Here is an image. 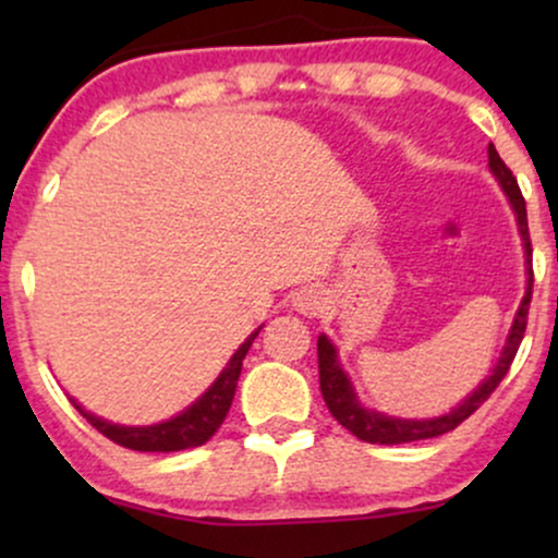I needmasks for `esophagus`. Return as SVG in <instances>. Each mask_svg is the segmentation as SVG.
Masks as SVG:
<instances>
[{
	"mask_svg": "<svg viewBox=\"0 0 558 558\" xmlns=\"http://www.w3.org/2000/svg\"><path fill=\"white\" fill-rule=\"evenodd\" d=\"M293 306H296L301 315H319L325 306L323 291H317V288H304V291H299L296 299H293Z\"/></svg>",
	"mask_w": 558,
	"mask_h": 558,
	"instance_id": "esophagus-1",
	"label": "esophagus"
}]
</instances>
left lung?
<instances>
[{
	"instance_id": "8db88e82",
	"label": "left lung",
	"mask_w": 558,
	"mask_h": 558,
	"mask_svg": "<svg viewBox=\"0 0 558 558\" xmlns=\"http://www.w3.org/2000/svg\"><path fill=\"white\" fill-rule=\"evenodd\" d=\"M488 165L493 175L498 178V183L504 185L506 196H509L511 207H514L517 222H520V233L524 239V252H527V265H530V286L527 293H524L520 312H517L514 325H511L509 341H506L501 356H498L496 369L488 380L480 386L475 393L466 399L462 407H457L453 412H448L446 417L435 420H393L386 417V414H377L364 409L360 401H356L354 390H351L349 380H345L343 369L338 367L336 362V349L325 336H319L317 341V364H319V390H323V399L328 403L330 414L336 417L349 433H354L360 440H367V444H380V446H396V444H412V440H425V438H438L453 427H459L462 422L475 414L485 401L490 399L493 390L498 388V383L504 380L506 373H509L511 362H514L517 349H520L524 328H527V312H530V299H533V243H530V230H527V207H524V196L517 185L514 172L506 168V162L498 157L496 146H488Z\"/></svg>"
}]
</instances>
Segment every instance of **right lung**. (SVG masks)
Instances as JSON below:
<instances>
[{
	"label": "right lung",
	"mask_w": 558,
	"mask_h": 558,
	"mask_svg": "<svg viewBox=\"0 0 558 558\" xmlns=\"http://www.w3.org/2000/svg\"><path fill=\"white\" fill-rule=\"evenodd\" d=\"M259 336L252 332L246 338V343L241 345L233 354V360L228 362V367L222 369V375L213 383V388L202 396L196 403H191L183 414L172 417L168 422H159V425L151 427H120L110 425V422L94 417V414L83 412V409L75 403V409L86 417L101 435L114 440L118 446L131 448V451H157V453H170V451H183V448H196L207 444L213 435L220 430L222 420L228 417V409L233 403L235 386H239L241 377V364L243 356L252 349L254 338Z\"/></svg>",
	"instance_id": "right-lung-1"
}]
</instances>
